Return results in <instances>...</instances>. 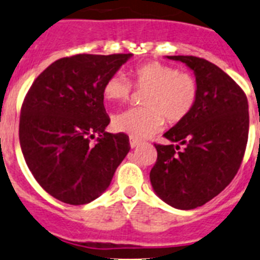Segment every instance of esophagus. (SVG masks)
<instances>
[{
    "instance_id": "34e87169",
    "label": "esophagus",
    "mask_w": 260,
    "mask_h": 260,
    "mask_svg": "<svg viewBox=\"0 0 260 260\" xmlns=\"http://www.w3.org/2000/svg\"><path fill=\"white\" fill-rule=\"evenodd\" d=\"M141 141L139 140V139H135L133 138V136H130V146L131 148H136L138 145H140Z\"/></svg>"
}]
</instances>
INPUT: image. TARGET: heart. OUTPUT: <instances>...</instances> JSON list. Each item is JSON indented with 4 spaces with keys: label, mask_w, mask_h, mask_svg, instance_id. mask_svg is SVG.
Returning <instances> with one entry per match:
<instances>
[{
    "label": "heart",
    "mask_w": 260,
    "mask_h": 260,
    "mask_svg": "<svg viewBox=\"0 0 260 260\" xmlns=\"http://www.w3.org/2000/svg\"><path fill=\"white\" fill-rule=\"evenodd\" d=\"M131 74L136 88L148 89L143 101L145 109H129L117 114L112 125L120 133L146 138L163 127L164 117L169 124H177L193 109L199 86L191 74L159 61L136 67ZM130 93L131 83L124 74H114L105 83L104 96L109 101H125Z\"/></svg>",
    "instance_id": "heart-1"
}]
</instances>
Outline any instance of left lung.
<instances>
[{"label":"left lung","instance_id":"8db88e82","mask_svg":"<svg viewBox=\"0 0 260 260\" xmlns=\"http://www.w3.org/2000/svg\"><path fill=\"white\" fill-rule=\"evenodd\" d=\"M167 58L182 61L193 72L199 94L188 116L163 135L178 144H155L158 158L150 183L169 206L192 210L217 196L238 173L248 143V100L215 64L192 55Z\"/></svg>","mask_w":260,"mask_h":260}]
</instances>
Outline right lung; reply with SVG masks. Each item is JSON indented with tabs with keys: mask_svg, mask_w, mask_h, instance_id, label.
I'll return each mask as SVG.
<instances>
[{
	"mask_svg": "<svg viewBox=\"0 0 260 260\" xmlns=\"http://www.w3.org/2000/svg\"><path fill=\"white\" fill-rule=\"evenodd\" d=\"M131 56L61 58L40 73L25 97L19 129L25 161L38 183L64 204L101 196L129 153L126 134L106 131L104 87Z\"/></svg>",
	"mask_w": 260,
	"mask_h": 260,
	"instance_id": "right-lung-1",
	"label": "right lung"
}]
</instances>
